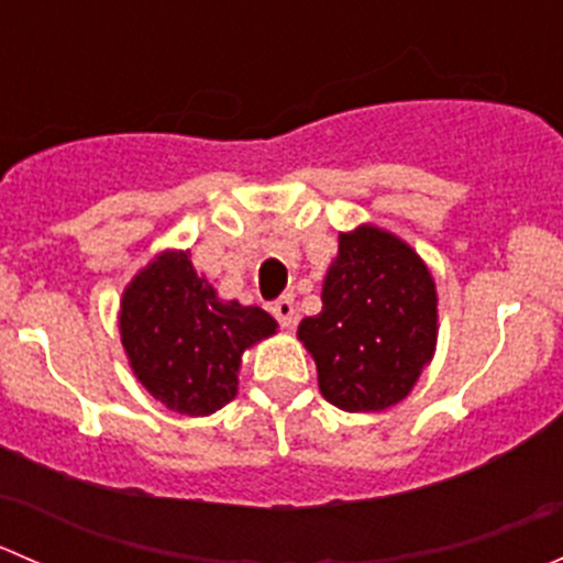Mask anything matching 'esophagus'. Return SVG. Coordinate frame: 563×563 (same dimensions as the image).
<instances>
[{
    "mask_svg": "<svg viewBox=\"0 0 563 563\" xmlns=\"http://www.w3.org/2000/svg\"><path fill=\"white\" fill-rule=\"evenodd\" d=\"M272 316L280 321V327L286 329L294 327V321H297V308H294L291 294H286V297H280L277 302H272Z\"/></svg>",
    "mask_w": 563,
    "mask_h": 563,
    "instance_id": "obj_1",
    "label": "esophagus"
}]
</instances>
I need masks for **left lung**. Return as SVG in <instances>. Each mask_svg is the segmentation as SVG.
<instances>
[{
  "mask_svg": "<svg viewBox=\"0 0 563 563\" xmlns=\"http://www.w3.org/2000/svg\"><path fill=\"white\" fill-rule=\"evenodd\" d=\"M321 302L297 329L321 395L351 413L411 395L439 340V294L422 255L373 223L340 231Z\"/></svg>",
  "mask_w": 563,
  "mask_h": 563,
  "instance_id": "left-lung-1",
  "label": "left lung"
}]
</instances>
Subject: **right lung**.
Listing matches in <instances>:
<instances>
[{"label": "right lung", "instance_id": "1", "mask_svg": "<svg viewBox=\"0 0 563 563\" xmlns=\"http://www.w3.org/2000/svg\"><path fill=\"white\" fill-rule=\"evenodd\" d=\"M275 332L266 310L220 299L190 250L157 253L119 302L130 371L155 400L187 417H209L234 400L242 356Z\"/></svg>", "mask_w": 563, "mask_h": 563}]
</instances>
